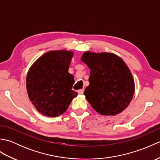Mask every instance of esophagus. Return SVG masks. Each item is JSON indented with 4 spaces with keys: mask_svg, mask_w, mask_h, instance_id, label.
Listing matches in <instances>:
<instances>
[{
    "mask_svg": "<svg viewBox=\"0 0 160 160\" xmlns=\"http://www.w3.org/2000/svg\"><path fill=\"white\" fill-rule=\"evenodd\" d=\"M78 93H79L80 95H82L83 94V92H84V89H80L78 90Z\"/></svg>",
    "mask_w": 160,
    "mask_h": 160,
    "instance_id": "esophagus-1",
    "label": "esophagus"
}]
</instances>
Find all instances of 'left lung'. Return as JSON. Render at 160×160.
<instances>
[{
    "label": "left lung",
    "mask_w": 160,
    "mask_h": 160,
    "mask_svg": "<svg viewBox=\"0 0 160 160\" xmlns=\"http://www.w3.org/2000/svg\"><path fill=\"white\" fill-rule=\"evenodd\" d=\"M81 60L91 71L84 95L93 109L112 116L127 108L135 93V82L124 61L113 53L90 51L82 54Z\"/></svg>",
    "instance_id": "8db88e82"
}]
</instances>
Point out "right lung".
<instances>
[{"mask_svg":"<svg viewBox=\"0 0 160 160\" xmlns=\"http://www.w3.org/2000/svg\"><path fill=\"white\" fill-rule=\"evenodd\" d=\"M72 51H49L40 56L27 74L30 101L42 115L58 117L65 112L78 93L72 89L74 77L69 73Z\"/></svg>","mask_w":160,"mask_h":160,"instance_id":"obj_1","label":"right lung"}]
</instances>
